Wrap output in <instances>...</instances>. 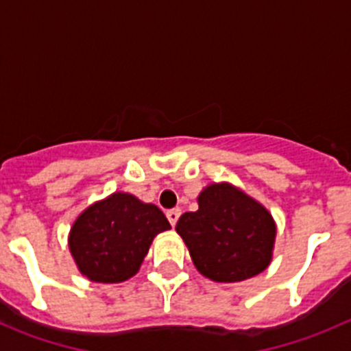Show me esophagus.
Wrapping results in <instances>:
<instances>
[{
    "mask_svg": "<svg viewBox=\"0 0 351 351\" xmlns=\"http://www.w3.org/2000/svg\"><path fill=\"white\" fill-rule=\"evenodd\" d=\"M179 216H181V209H170L169 213H167V218H169L170 225L176 226V223H178Z\"/></svg>",
    "mask_w": 351,
    "mask_h": 351,
    "instance_id": "34e87169",
    "label": "esophagus"
}]
</instances>
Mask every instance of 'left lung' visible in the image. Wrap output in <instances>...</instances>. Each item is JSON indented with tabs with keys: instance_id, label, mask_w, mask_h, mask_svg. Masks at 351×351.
<instances>
[{
	"instance_id": "left-lung-1",
	"label": "left lung",
	"mask_w": 351,
	"mask_h": 351,
	"mask_svg": "<svg viewBox=\"0 0 351 351\" xmlns=\"http://www.w3.org/2000/svg\"><path fill=\"white\" fill-rule=\"evenodd\" d=\"M176 230L195 267L213 281H244L271 263L274 219L265 207L230 184L207 186L198 197V210L182 214Z\"/></svg>"
}]
</instances>
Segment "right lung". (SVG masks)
I'll list each match as a JSON object with an SVG mask.
<instances>
[{
    "label": "right lung",
    "instance_id": "1",
    "mask_svg": "<svg viewBox=\"0 0 351 351\" xmlns=\"http://www.w3.org/2000/svg\"><path fill=\"white\" fill-rule=\"evenodd\" d=\"M170 223L153 204L114 193L80 214L70 232V251L80 272L96 283H121L137 274L149 246Z\"/></svg>",
    "mask_w": 351,
    "mask_h": 351
}]
</instances>
